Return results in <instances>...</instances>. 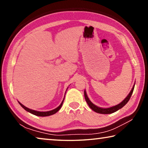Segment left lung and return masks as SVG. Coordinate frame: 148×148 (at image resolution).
<instances>
[{
	"label": "left lung",
	"mask_w": 148,
	"mask_h": 148,
	"mask_svg": "<svg viewBox=\"0 0 148 148\" xmlns=\"http://www.w3.org/2000/svg\"><path fill=\"white\" fill-rule=\"evenodd\" d=\"M134 86L135 84H134L133 87L131 89V91H130V92L129 93V95H127L126 98H125L123 101L121 102H120L119 104L116 105V106L110 107V108H101L96 106V105L94 104L92 102L90 101L89 97H87V92L86 91V90L84 91V96H85V99H86V101L87 102V104L89 105V106L91 108L95 111V112L99 114H112L114 112H116L117 110H119V109H121V108L123 107L125 104H126L128 101H129L130 98H131V95L132 94V92H133V90L134 88Z\"/></svg>",
	"instance_id": "left-lung-1"
}]
</instances>
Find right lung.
Masks as SVG:
<instances>
[{"label": "right lung", "instance_id": "add662e5", "mask_svg": "<svg viewBox=\"0 0 148 148\" xmlns=\"http://www.w3.org/2000/svg\"><path fill=\"white\" fill-rule=\"evenodd\" d=\"M68 88H69V87H67V89H68ZM67 89H66V90H67ZM65 93H66V92H65ZM64 96H65V95H64ZM64 99V97L63 100H62V101L61 102V104H60L58 107L56 108L53 109V110H50V111H47V112H40V111H36V110H31V109L25 106L23 104H22L21 103V102H19V101H18V102H19V104L20 105H21V107L23 108H24L25 110L27 112H29V113H31V114H33V115H35V116H37L46 117V116H51V115H53V114H55L56 113H57V112H58L59 110L60 109H61V108L62 107V103H63Z\"/></svg>", "mask_w": 148, "mask_h": 148}]
</instances>
